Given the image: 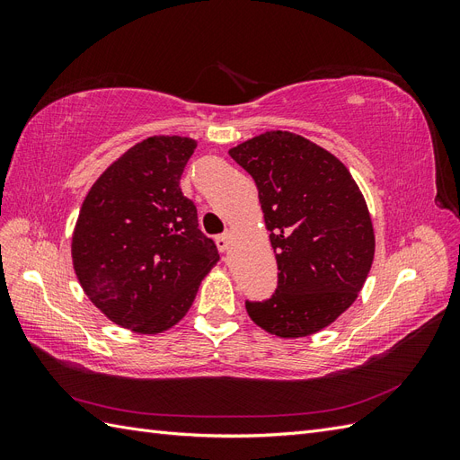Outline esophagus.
<instances>
[{
    "mask_svg": "<svg viewBox=\"0 0 460 460\" xmlns=\"http://www.w3.org/2000/svg\"><path fill=\"white\" fill-rule=\"evenodd\" d=\"M215 242H217V247L220 249V252H226V249H228L230 243H232V235H230V232H225V234L217 235Z\"/></svg>",
    "mask_w": 460,
    "mask_h": 460,
    "instance_id": "34e87169",
    "label": "esophagus"
}]
</instances>
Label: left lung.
<instances>
[{
	"mask_svg": "<svg viewBox=\"0 0 460 460\" xmlns=\"http://www.w3.org/2000/svg\"><path fill=\"white\" fill-rule=\"evenodd\" d=\"M228 153L255 180L278 264L276 291L247 299V314L274 336H311L351 307L372 267L363 193L340 159L297 134L270 130Z\"/></svg>",
	"mask_w": 460,
	"mask_h": 460,
	"instance_id": "1",
	"label": "left lung"
}]
</instances>
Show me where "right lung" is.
<instances>
[{
	"instance_id": "1",
	"label": "right lung",
	"mask_w": 460,
	"mask_h": 460,
	"mask_svg": "<svg viewBox=\"0 0 460 460\" xmlns=\"http://www.w3.org/2000/svg\"><path fill=\"white\" fill-rule=\"evenodd\" d=\"M196 142L153 136L95 180L73 234V264L90 301L137 333L169 330L191 307L218 249L180 190Z\"/></svg>"
}]
</instances>
